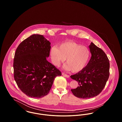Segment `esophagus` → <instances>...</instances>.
Segmentation results:
<instances>
[{
  "mask_svg": "<svg viewBox=\"0 0 122 122\" xmlns=\"http://www.w3.org/2000/svg\"><path fill=\"white\" fill-rule=\"evenodd\" d=\"M62 76H63L65 77L66 78H69L70 77V76L68 75H67V74H65V73H62Z\"/></svg>",
  "mask_w": 122,
  "mask_h": 122,
  "instance_id": "34e87169",
  "label": "esophagus"
}]
</instances>
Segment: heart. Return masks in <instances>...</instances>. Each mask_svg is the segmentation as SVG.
Returning a JSON list of instances; mask_svg holds the SVG:
<instances>
[{"mask_svg": "<svg viewBox=\"0 0 122 122\" xmlns=\"http://www.w3.org/2000/svg\"><path fill=\"white\" fill-rule=\"evenodd\" d=\"M51 57L54 65L58 66L66 59L65 69L78 72L83 70L88 63L90 57V49L74 41L64 42L58 47L53 46L51 49Z\"/></svg>", "mask_w": 122, "mask_h": 122, "instance_id": "heart-1", "label": "heart"}]
</instances>
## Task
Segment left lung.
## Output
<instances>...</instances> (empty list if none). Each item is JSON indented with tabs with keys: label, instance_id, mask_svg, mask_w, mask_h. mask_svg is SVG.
Wrapping results in <instances>:
<instances>
[{
	"label": "left lung",
	"instance_id": "obj_1",
	"mask_svg": "<svg viewBox=\"0 0 122 122\" xmlns=\"http://www.w3.org/2000/svg\"><path fill=\"white\" fill-rule=\"evenodd\" d=\"M89 47L92 57L86 66L70 76L79 84L77 88L71 91L80 98H90L98 95L105 86L110 74L109 61L104 52L92 42Z\"/></svg>",
	"mask_w": 122,
	"mask_h": 122
}]
</instances>
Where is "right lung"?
Returning a JSON list of instances; mask_svg holds the SVG:
<instances>
[{"label": "right lung", "instance_id": "add662e5", "mask_svg": "<svg viewBox=\"0 0 122 122\" xmlns=\"http://www.w3.org/2000/svg\"><path fill=\"white\" fill-rule=\"evenodd\" d=\"M50 44L42 35L34 34L22 41L15 52L14 79L20 89L29 97L40 98L47 95L55 78L62 75L46 60Z\"/></svg>", "mask_w": 122, "mask_h": 122}]
</instances>
